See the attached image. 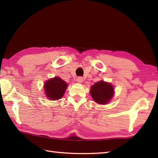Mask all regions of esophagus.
<instances>
[{"label":"esophagus","instance_id":"1","mask_svg":"<svg viewBox=\"0 0 158 158\" xmlns=\"http://www.w3.org/2000/svg\"><path fill=\"white\" fill-rule=\"evenodd\" d=\"M77 82H79V83H81V82L83 81V77H77Z\"/></svg>","mask_w":158,"mask_h":158}]
</instances>
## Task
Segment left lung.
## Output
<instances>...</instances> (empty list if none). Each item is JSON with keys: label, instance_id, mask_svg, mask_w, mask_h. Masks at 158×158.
<instances>
[{"label": "left lung", "instance_id": "left-lung-1", "mask_svg": "<svg viewBox=\"0 0 158 158\" xmlns=\"http://www.w3.org/2000/svg\"><path fill=\"white\" fill-rule=\"evenodd\" d=\"M90 92L95 102L105 105L113 97L114 87L110 84L100 81L92 85Z\"/></svg>", "mask_w": 158, "mask_h": 158}]
</instances>
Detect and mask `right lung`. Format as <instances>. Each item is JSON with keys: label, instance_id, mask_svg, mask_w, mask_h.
I'll use <instances>...</instances> for the list:
<instances>
[{"label": "right lung", "instance_id": "add662e5", "mask_svg": "<svg viewBox=\"0 0 158 158\" xmlns=\"http://www.w3.org/2000/svg\"><path fill=\"white\" fill-rule=\"evenodd\" d=\"M67 87L68 84L60 77L51 79L44 84V90L47 97L52 100H56L62 98Z\"/></svg>", "mask_w": 158, "mask_h": 158}]
</instances>
